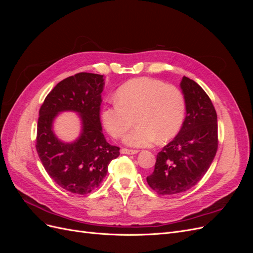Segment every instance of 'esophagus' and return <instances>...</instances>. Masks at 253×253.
I'll use <instances>...</instances> for the list:
<instances>
[{"label": "esophagus", "mask_w": 253, "mask_h": 253, "mask_svg": "<svg viewBox=\"0 0 253 253\" xmlns=\"http://www.w3.org/2000/svg\"><path fill=\"white\" fill-rule=\"evenodd\" d=\"M120 153L121 154H128V155H133V154H137L138 153V151L137 150H129V149H121L120 150Z\"/></svg>", "instance_id": "obj_1"}]
</instances>
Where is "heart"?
Returning <instances> with one entry per match:
<instances>
[{"instance_id": "1", "label": "heart", "mask_w": 253, "mask_h": 253, "mask_svg": "<svg viewBox=\"0 0 253 253\" xmlns=\"http://www.w3.org/2000/svg\"><path fill=\"white\" fill-rule=\"evenodd\" d=\"M115 98L116 102L101 110L102 124L117 139L135 121L137 126L125 137V142L131 147H148L156 139L168 141L181 128L186 102L181 90L174 85L157 79L137 78L122 84Z\"/></svg>"}]
</instances>
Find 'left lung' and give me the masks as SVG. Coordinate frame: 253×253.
<instances>
[{
    "mask_svg": "<svg viewBox=\"0 0 253 253\" xmlns=\"http://www.w3.org/2000/svg\"><path fill=\"white\" fill-rule=\"evenodd\" d=\"M180 87L186 102V118L179 133L160 151L149 186L160 195L177 194L194 187L215 157L217 115L211 99L198 84L183 77Z\"/></svg>",
    "mask_w": 253,
    "mask_h": 253,
    "instance_id": "left-lung-1",
    "label": "left lung"
}]
</instances>
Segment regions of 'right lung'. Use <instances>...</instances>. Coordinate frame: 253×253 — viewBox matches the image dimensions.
<instances>
[{
  "instance_id": "1",
  "label": "right lung",
  "mask_w": 253,
  "mask_h": 253,
  "mask_svg": "<svg viewBox=\"0 0 253 253\" xmlns=\"http://www.w3.org/2000/svg\"><path fill=\"white\" fill-rule=\"evenodd\" d=\"M102 75L79 73L53 87L39 111L36 149L47 174L56 183L75 194H88L99 187L119 148L105 140L100 122ZM81 115L83 131L71 144L59 141L52 122L61 111Z\"/></svg>"
}]
</instances>
